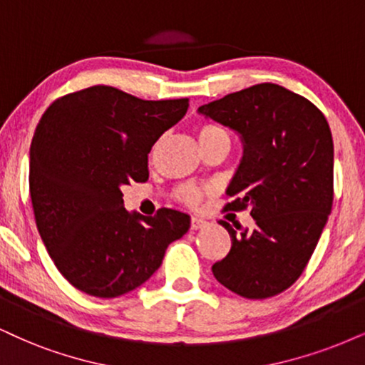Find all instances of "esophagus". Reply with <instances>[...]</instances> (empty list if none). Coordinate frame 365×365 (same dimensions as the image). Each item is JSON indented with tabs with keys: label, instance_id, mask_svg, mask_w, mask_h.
I'll return each instance as SVG.
<instances>
[{
	"label": "esophagus",
	"instance_id": "obj_1",
	"mask_svg": "<svg viewBox=\"0 0 365 365\" xmlns=\"http://www.w3.org/2000/svg\"><path fill=\"white\" fill-rule=\"evenodd\" d=\"M208 222H206L205 218H200V217H192L191 218V230H200V228H205Z\"/></svg>",
	"mask_w": 365,
	"mask_h": 365
}]
</instances>
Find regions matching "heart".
<instances>
[{
  "label": "heart",
  "instance_id": "heart-1",
  "mask_svg": "<svg viewBox=\"0 0 365 365\" xmlns=\"http://www.w3.org/2000/svg\"><path fill=\"white\" fill-rule=\"evenodd\" d=\"M217 137H227V132H225L223 128H220L218 125L203 123L197 127V138H200V142L211 140V138H217ZM205 192H208L206 187H197L195 184H186V186H182L181 190L178 191V196L182 203L196 206L201 201V197H203Z\"/></svg>",
  "mask_w": 365,
  "mask_h": 365
}]
</instances>
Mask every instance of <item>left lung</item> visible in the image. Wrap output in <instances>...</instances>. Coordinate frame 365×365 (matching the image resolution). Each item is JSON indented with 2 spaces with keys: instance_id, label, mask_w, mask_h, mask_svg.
Returning a JSON list of instances; mask_svg holds the SVG:
<instances>
[{
  "instance_id": "1",
  "label": "left lung",
  "mask_w": 365,
  "mask_h": 365,
  "mask_svg": "<svg viewBox=\"0 0 365 365\" xmlns=\"http://www.w3.org/2000/svg\"><path fill=\"white\" fill-rule=\"evenodd\" d=\"M235 130L244 157L225 210L250 208L255 227L230 233L232 249L211 271L225 287L265 299L294 284L334 203V138L325 115L307 98L272 83L255 84L200 106Z\"/></svg>"
}]
</instances>
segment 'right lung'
Listing matches in <instances>:
<instances>
[{
  "instance_id": "1",
  "label": "right lung",
  "mask_w": 365,
  "mask_h": 365,
  "mask_svg": "<svg viewBox=\"0 0 365 365\" xmlns=\"http://www.w3.org/2000/svg\"><path fill=\"white\" fill-rule=\"evenodd\" d=\"M190 100L147 101L111 86L66 94L45 110L30 145L35 223L58 272L76 289L116 298L160 267L190 215L128 213L121 187L148 179V152Z\"/></svg>"
}]
</instances>
